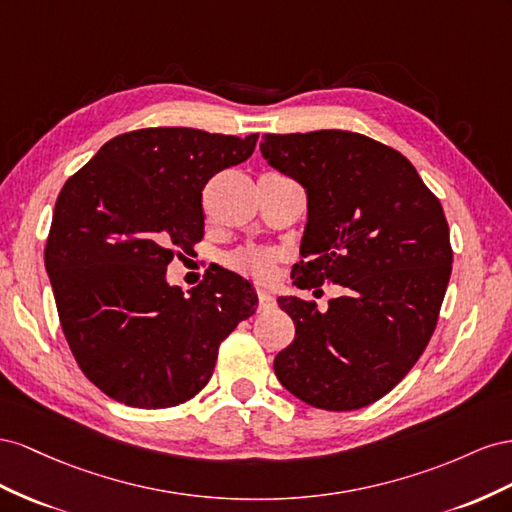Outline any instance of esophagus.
I'll return each mask as SVG.
<instances>
[{
	"label": "esophagus",
	"mask_w": 512,
	"mask_h": 512,
	"mask_svg": "<svg viewBox=\"0 0 512 512\" xmlns=\"http://www.w3.org/2000/svg\"><path fill=\"white\" fill-rule=\"evenodd\" d=\"M257 304H259V311H268L274 306V298L268 294V291H257Z\"/></svg>",
	"instance_id": "obj_1"
}]
</instances>
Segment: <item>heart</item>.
<instances>
[{"label":"heart","mask_w":512,"mask_h":512,"mask_svg":"<svg viewBox=\"0 0 512 512\" xmlns=\"http://www.w3.org/2000/svg\"><path fill=\"white\" fill-rule=\"evenodd\" d=\"M225 264L246 279H253L257 283H268L274 276L276 268V255L270 251H257V248H242V251L231 253Z\"/></svg>","instance_id":"1"}]
</instances>
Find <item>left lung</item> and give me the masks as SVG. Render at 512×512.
Segmentation results:
<instances>
[{
	"mask_svg": "<svg viewBox=\"0 0 512 512\" xmlns=\"http://www.w3.org/2000/svg\"><path fill=\"white\" fill-rule=\"evenodd\" d=\"M259 150L309 201L294 285L345 287L326 311L279 298L296 337L274 373L319 410H360L410 373L435 330L452 270L442 203L401 152L349 130L264 135Z\"/></svg>",
	"mask_w": 512,
	"mask_h": 512,
	"instance_id": "left-lung-1",
	"label": "left lung"
}]
</instances>
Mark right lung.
<instances>
[{"label":"right lung","mask_w":512,"mask_h":512,"mask_svg":"<svg viewBox=\"0 0 512 512\" xmlns=\"http://www.w3.org/2000/svg\"><path fill=\"white\" fill-rule=\"evenodd\" d=\"M197 128H141L107 141L64 184L45 248L57 315L85 377L130 407L180 405L210 382L221 345L257 309L218 270L184 291L165 274L203 238L201 191L253 154Z\"/></svg>","instance_id":"obj_1"}]
</instances>
